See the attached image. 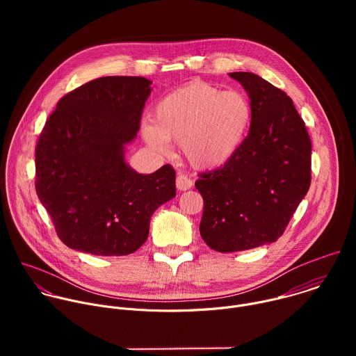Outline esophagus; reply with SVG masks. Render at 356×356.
<instances>
[{"label": "esophagus", "mask_w": 356, "mask_h": 356, "mask_svg": "<svg viewBox=\"0 0 356 356\" xmlns=\"http://www.w3.org/2000/svg\"><path fill=\"white\" fill-rule=\"evenodd\" d=\"M176 187L180 191H186V190L193 187V180L190 177L184 176V175H179L177 179H176Z\"/></svg>", "instance_id": "obj_1"}]
</instances>
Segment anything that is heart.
<instances>
[{
  "label": "heart",
  "mask_w": 356,
  "mask_h": 356,
  "mask_svg": "<svg viewBox=\"0 0 356 356\" xmlns=\"http://www.w3.org/2000/svg\"><path fill=\"white\" fill-rule=\"evenodd\" d=\"M250 124L252 106L243 92L193 80L158 101L154 124L142 127V136L159 154H168L169 140L181 143L193 168L211 170L234 158Z\"/></svg>",
  "instance_id": "1"
}]
</instances>
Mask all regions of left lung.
Listing matches in <instances>:
<instances>
[{
  "mask_svg": "<svg viewBox=\"0 0 356 356\" xmlns=\"http://www.w3.org/2000/svg\"><path fill=\"white\" fill-rule=\"evenodd\" d=\"M229 77L249 95V134L231 161L195 181L201 238L224 253L277 241L312 181V140L291 98L258 74Z\"/></svg>",
  "mask_w": 356,
  "mask_h": 356,
  "instance_id": "left-lung-1",
  "label": "left lung"
}]
</instances>
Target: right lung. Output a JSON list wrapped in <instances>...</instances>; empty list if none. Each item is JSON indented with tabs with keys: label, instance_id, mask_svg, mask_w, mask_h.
<instances>
[{
	"label": "right lung",
	"instance_id": "add662e5",
	"mask_svg": "<svg viewBox=\"0 0 356 356\" xmlns=\"http://www.w3.org/2000/svg\"><path fill=\"white\" fill-rule=\"evenodd\" d=\"M152 81L108 76L66 94L40 132L36 193L60 241L97 257L139 249L152 214L176 195L170 165L150 175L125 162Z\"/></svg>",
	"mask_w": 356,
	"mask_h": 356
}]
</instances>
